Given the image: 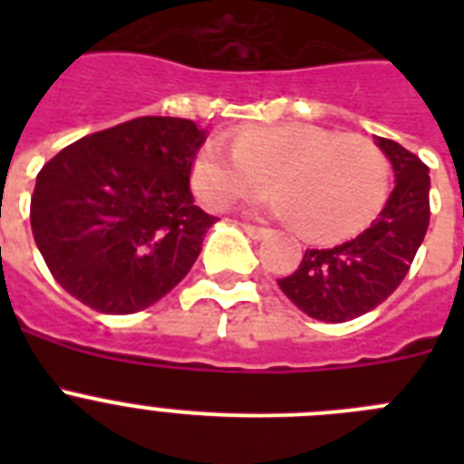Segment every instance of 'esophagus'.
I'll use <instances>...</instances> for the list:
<instances>
[{"instance_id":"esophagus-1","label":"esophagus","mask_w":464,"mask_h":464,"mask_svg":"<svg viewBox=\"0 0 464 464\" xmlns=\"http://www.w3.org/2000/svg\"><path fill=\"white\" fill-rule=\"evenodd\" d=\"M241 227H244V232L251 237V239L260 241V239H267V237H272V229H267V227H257V225H248V223H244Z\"/></svg>"}]
</instances>
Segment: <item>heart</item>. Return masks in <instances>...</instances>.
<instances>
[{
  "label": "heart",
  "mask_w": 464,
  "mask_h": 464,
  "mask_svg": "<svg viewBox=\"0 0 464 464\" xmlns=\"http://www.w3.org/2000/svg\"><path fill=\"white\" fill-rule=\"evenodd\" d=\"M272 181L267 211L311 241L355 235L376 218L391 192V160L362 134L304 122L251 127L208 139L192 165V188L213 211L257 195Z\"/></svg>",
  "instance_id": "obj_1"
}]
</instances>
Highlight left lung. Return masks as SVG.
<instances>
[{
    "mask_svg": "<svg viewBox=\"0 0 464 464\" xmlns=\"http://www.w3.org/2000/svg\"><path fill=\"white\" fill-rule=\"evenodd\" d=\"M395 171L383 211L355 239L332 248H306L278 288L306 315L346 323L376 309L407 276L430 225L428 165L391 139L376 137Z\"/></svg>",
    "mask_w": 464,
    "mask_h": 464,
    "instance_id": "1",
    "label": "left lung"
}]
</instances>
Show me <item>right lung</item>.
I'll return each mask as SVG.
<instances>
[{
	"mask_svg": "<svg viewBox=\"0 0 464 464\" xmlns=\"http://www.w3.org/2000/svg\"><path fill=\"white\" fill-rule=\"evenodd\" d=\"M204 141L207 130L186 118L143 116L88 134L44 165L32 235L72 297L125 315L183 281L218 220L190 192Z\"/></svg>",
	"mask_w": 464,
	"mask_h": 464,
	"instance_id": "obj_1",
	"label": "right lung"
}]
</instances>
